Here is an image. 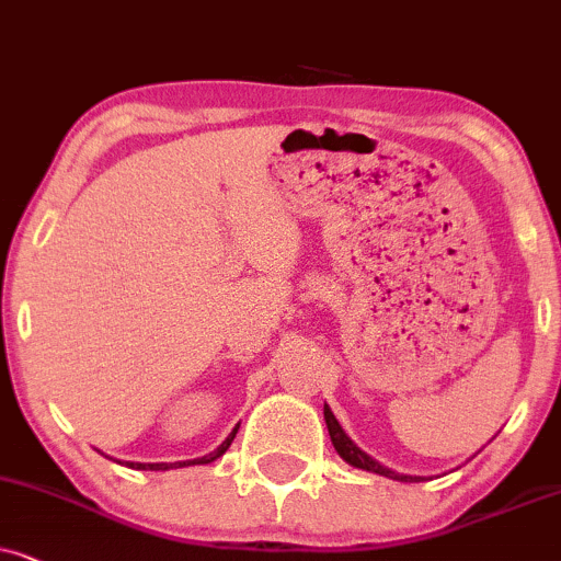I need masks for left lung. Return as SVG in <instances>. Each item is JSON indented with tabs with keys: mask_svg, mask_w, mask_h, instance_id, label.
Wrapping results in <instances>:
<instances>
[{
	"mask_svg": "<svg viewBox=\"0 0 561 561\" xmlns=\"http://www.w3.org/2000/svg\"><path fill=\"white\" fill-rule=\"evenodd\" d=\"M323 417H325V425H328V436H331L335 451H339V457H341L343 461H346V465L356 467V469H364V472H375V474L390 477V480H398V482H423V477L394 472V469L379 465L377 459H371L367 451L358 449V446L346 436V431L341 428V423L335 421L333 410L328 408V405H323Z\"/></svg>",
	"mask_w": 561,
	"mask_h": 561,
	"instance_id": "left-lung-1",
	"label": "left lung"
}]
</instances>
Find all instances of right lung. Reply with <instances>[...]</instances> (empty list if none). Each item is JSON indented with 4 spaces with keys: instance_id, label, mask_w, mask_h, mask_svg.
Wrapping results in <instances>:
<instances>
[{
    "instance_id": "add662e5",
    "label": "right lung",
    "mask_w": 561,
    "mask_h": 561,
    "mask_svg": "<svg viewBox=\"0 0 561 561\" xmlns=\"http://www.w3.org/2000/svg\"><path fill=\"white\" fill-rule=\"evenodd\" d=\"M241 425V423H238ZM238 425L233 431H230V436L222 442L218 449L207 454V457H199V459H186V461H156V465H144V461H125V467L130 469H146V472H169V469H182V467H194V465H210V461H215L218 457H222V454L228 451V446L233 444L236 433H238Z\"/></svg>"
}]
</instances>
